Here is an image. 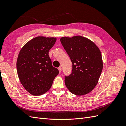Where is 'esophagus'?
Here are the masks:
<instances>
[{"mask_svg":"<svg viewBox=\"0 0 126 126\" xmlns=\"http://www.w3.org/2000/svg\"><path fill=\"white\" fill-rule=\"evenodd\" d=\"M62 68H61V67H59L58 68V70H59V72H62Z\"/></svg>","mask_w":126,"mask_h":126,"instance_id":"esophagus-1","label":"esophagus"}]
</instances>
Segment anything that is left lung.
Masks as SVG:
<instances>
[{
  "label": "left lung",
  "instance_id": "left-lung-1",
  "mask_svg": "<svg viewBox=\"0 0 126 126\" xmlns=\"http://www.w3.org/2000/svg\"><path fill=\"white\" fill-rule=\"evenodd\" d=\"M72 64V73L64 82L70 92L78 96L90 93L97 84L103 68L99 49L94 42L80 36L60 38Z\"/></svg>",
  "mask_w": 126,
  "mask_h": 126
}]
</instances>
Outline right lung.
<instances>
[{
    "instance_id": "right-lung-1",
    "label": "right lung",
    "mask_w": 126,
    "mask_h": 126,
    "mask_svg": "<svg viewBox=\"0 0 126 126\" xmlns=\"http://www.w3.org/2000/svg\"><path fill=\"white\" fill-rule=\"evenodd\" d=\"M56 40L54 37H35L19 53L16 64L19 79L24 88L34 96L47 92L59 74L48 55Z\"/></svg>"
}]
</instances>
